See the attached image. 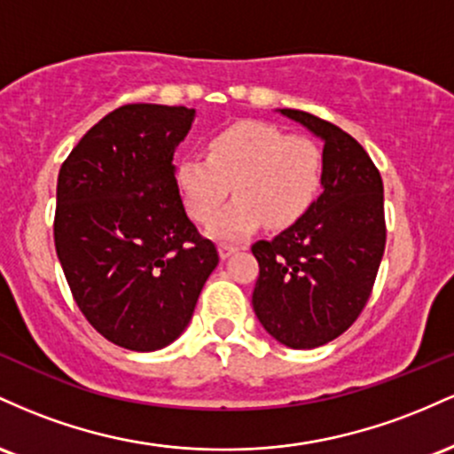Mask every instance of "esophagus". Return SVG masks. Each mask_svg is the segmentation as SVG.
<instances>
[{"label":"esophagus","mask_w":454,"mask_h":454,"mask_svg":"<svg viewBox=\"0 0 454 454\" xmlns=\"http://www.w3.org/2000/svg\"><path fill=\"white\" fill-rule=\"evenodd\" d=\"M233 253H238V247H233V244H218V254H221V259L231 257Z\"/></svg>","instance_id":"esophagus-1"}]
</instances>
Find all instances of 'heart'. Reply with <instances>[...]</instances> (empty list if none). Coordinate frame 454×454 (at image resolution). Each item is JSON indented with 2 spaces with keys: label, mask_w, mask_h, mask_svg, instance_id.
Returning <instances> with one entry per match:
<instances>
[{
  "label": "heart",
  "mask_w": 454,
  "mask_h": 454,
  "mask_svg": "<svg viewBox=\"0 0 454 454\" xmlns=\"http://www.w3.org/2000/svg\"><path fill=\"white\" fill-rule=\"evenodd\" d=\"M322 150L307 137L287 135L266 121H238L207 141V154L177 160L176 184L186 212L210 223L231 187L234 200L212 222L216 238H242L262 223L295 225L322 188Z\"/></svg>",
  "instance_id": "b5f03b06"
}]
</instances>
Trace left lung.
Returning a JSON list of instances; mask_svg holds the SVG:
<instances>
[{
  "instance_id": "left-lung-1",
  "label": "left lung",
  "mask_w": 454,
  "mask_h": 454,
  "mask_svg": "<svg viewBox=\"0 0 454 454\" xmlns=\"http://www.w3.org/2000/svg\"><path fill=\"white\" fill-rule=\"evenodd\" d=\"M324 141V192L295 225L253 244L257 319L278 343L313 349L363 313L386 247L384 184L364 147L307 111L278 109Z\"/></svg>"
}]
</instances>
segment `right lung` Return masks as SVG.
<instances>
[{
    "mask_svg": "<svg viewBox=\"0 0 454 454\" xmlns=\"http://www.w3.org/2000/svg\"><path fill=\"white\" fill-rule=\"evenodd\" d=\"M192 120L186 106L124 105L59 169L55 251L76 307L120 348L173 343L218 266L176 184L173 154Z\"/></svg>",
    "mask_w": 454,
    "mask_h": 454,
    "instance_id": "add662e5",
    "label": "right lung"
}]
</instances>
